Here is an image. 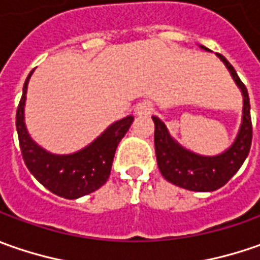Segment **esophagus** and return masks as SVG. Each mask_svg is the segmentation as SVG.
<instances>
[{
  "label": "esophagus",
  "instance_id": "obj_1",
  "mask_svg": "<svg viewBox=\"0 0 260 260\" xmlns=\"http://www.w3.org/2000/svg\"><path fill=\"white\" fill-rule=\"evenodd\" d=\"M135 111L137 115L145 117V115L152 114V111H153V105H152V103H149V101H143V103L137 104Z\"/></svg>",
  "mask_w": 260,
  "mask_h": 260
}]
</instances>
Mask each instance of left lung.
I'll return each mask as SVG.
<instances>
[{
	"mask_svg": "<svg viewBox=\"0 0 260 260\" xmlns=\"http://www.w3.org/2000/svg\"><path fill=\"white\" fill-rule=\"evenodd\" d=\"M201 47L208 50L204 46ZM217 56L224 62L243 94V121L236 142L229 150L213 157L191 153L175 142L168 133L166 125L157 117H152L155 123L156 159L160 174L171 184L198 192L215 191L227 184L243 165L252 146V118L247 89L232 63L223 55L218 53Z\"/></svg>",
	"mask_w": 260,
	"mask_h": 260,
	"instance_id": "left-lung-1",
	"label": "left lung"
}]
</instances>
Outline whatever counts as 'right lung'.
<instances>
[{
	"label": "right lung",
	"mask_w": 260,
	"mask_h": 260,
	"mask_svg": "<svg viewBox=\"0 0 260 260\" xmlns=\"http://www.w3.org/2000/svg\"><path fill=\"white\" fill-rule=\"evenodd\" d=\"M23 86V95L17 107L15 125L21 155L27 169L50 192L75 200L94 192L107 182L120 140L128 132L135 117L128 115L111 124L95 142L81 152L68 156L50 155L30 139L24 124V103L28 79Z\"/></svg>",
	"instance_id": "add662e5"
}]
</instances>
